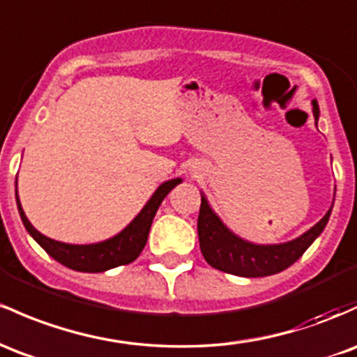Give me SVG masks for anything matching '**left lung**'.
<instances>
[{"label":"left lung","mask_w":357,"mask_h":357,"mask_svg":"<svg viewBox=\"0 0 357 357\" xmlns=\"http://www.w3.org/2000/svg\"><path fill=\"white\" fill-rule=\"evenodd\" d=\"M312 105L313 116L315 120H319V103L313 100ZM331 211L332 206L322 220L315 223L308 232H305L295 241L284 242V244L259 245L244 241L230 232L220 218L215 215V211L210 208L206 198L202 197L198 215L199 249H202L205 261L218 271L244 278L271 276V274L289 268L293 262L303 256L312 242L322 234L328 217H331Z\"/></svg>","instance_id":"obj_1"}]
</instances>
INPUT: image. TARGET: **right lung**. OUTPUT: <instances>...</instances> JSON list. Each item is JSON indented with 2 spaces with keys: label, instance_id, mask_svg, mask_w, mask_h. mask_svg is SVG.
I'll use <instances>...</instances> for the list:
<instances>
[{
  "label": "right lung",
  "instance_id": "right-lung-1",
  "mask_svg": "<svg viewBox=\"0 0 357 357\" xmlns=\"http://www.w3.org/2000/svg\"><path fill=\"white\" fill-rule=\"evenodd\" d=\"M179 183H181L179 178L162 183V185L155 190V193L152 195V198L149 199L142 211L130 222V225H127L121 230L119 236L108 238V241L105 242H98V244L89 245L64 244V242H57L54 241V238L42 236L32 223L29 222V218H26L25 211H23L22 205H20L18 191L17 205L25 229L29 230L30 236L40 244V248L44 249L50 257H54L57 262L64 264L66 268L74 269V271L103 273L107 271V269L116 268V266L128 264V262L135 261L137 257H139V254L142 252L144 248H146L149 230H151L152 220H154L155 217V211H158L162 199L167 197V193H169L176 185H179Z\"/></svg>",
  "mask_w": 357,
  "mask_h": 357
}]
</instances>
